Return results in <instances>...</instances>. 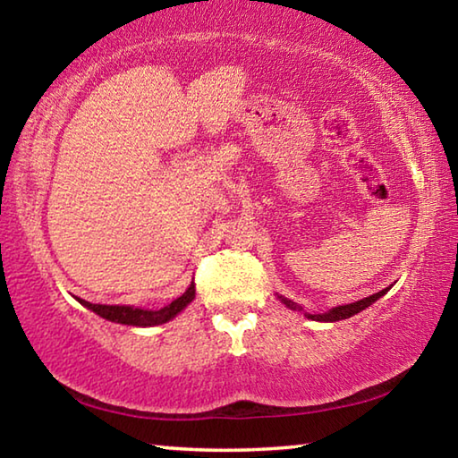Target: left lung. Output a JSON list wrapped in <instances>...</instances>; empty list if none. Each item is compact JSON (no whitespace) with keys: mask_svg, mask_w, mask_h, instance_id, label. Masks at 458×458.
<instances>
[{"mask_svg":"<svg viewBox=\"0 0 458 458\" xmlns=\"http://www.w3.org/2000/svg\"><path fill=\"white\" fill-rule=\"evenodd\" d=\"M387 289H390V286H387ZM387 289L379 291V293H376V294H369V297L361 299V301H355V303H350V305H339V307H333V309H329L327 313H317V315L305 313V317H307V319H313V321H327V323L341 321V319H350V317L358 315L360 311H363V309L369 307L371 303H376V301H377L379 297H384V294L387 293ZM278 299H281L286 307L293 309V311H301V309H303V307H299L297 303H293V301L284 299V297H278Z\"/></svg>","mask_w":458,"mask_h":458,"instance_id":"left-lung-1","label":"left lung"}]
</instances>
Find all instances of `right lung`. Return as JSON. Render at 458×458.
<instances>
[{
    "label": "right lung",
    "instance_id": "1",
    "mask_svg": "<svg viewBox=\"0 0 458 458\" xmlns=\"http://www.w3.org/2000/svg\"><path fill=\"white\" fill-rule=\"evenodd\" d=\"M193 297H196V284H190L182 297H177L172 303L157 309V311H149V309H139L129 305H95L89 301L79 299V303L84 305L90 311H95L98 317L106 321L121 323V325H133V327H153V325H161L172 321L177 313H182L188 307Z\"/></svg>",
    "mask_w": 458,
    "mask_h": 458
}]
</instances>
